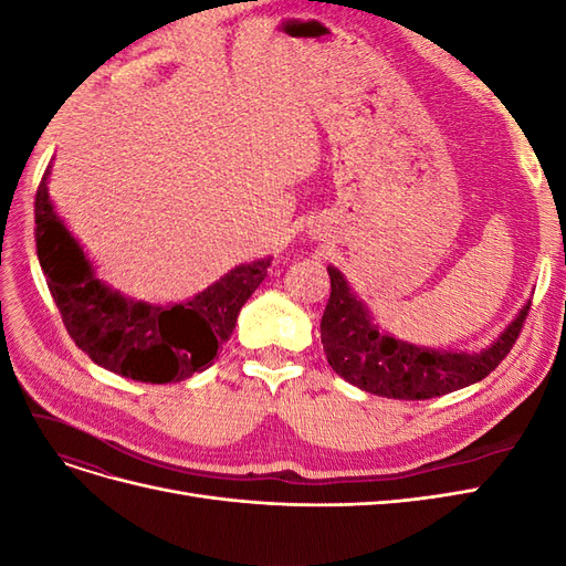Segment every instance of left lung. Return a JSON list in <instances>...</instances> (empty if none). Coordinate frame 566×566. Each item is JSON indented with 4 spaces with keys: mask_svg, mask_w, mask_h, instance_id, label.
<instances>
[{
    "mask_svg": "<svg viewBox=\"0 0 566 566\" xmlns=\"http://www.w3.org/2000/svg\"><path fill=\"white\" fill-rule=\"evenodd\" d=\"M331 300L321 318V342L331 368L354 387L387 399H434L484 380L515 345L531 302L482 352H447L410 345L382 333L342 271L328 266Z\"/></svg>",
    "mask_w": 566,
    "mask_h": 566,
    "instance_id": "obj_1",
    "label": "left lung"
}]
</instances>
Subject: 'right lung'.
Wrapping results in <instances>:
<instances>
[{
  "mask_svg": "<svg viewBox=\"0 0 566 566\" xmlns=\"http://www.w3.org/2000/svg\"><path fill=\"white\" fill-rule=\"evenodd\" d=\"M51 165L35 196L40 266L67 335L101 368L139 382H181L212 364L238 314L266 279L271 256L241 264L186 302L148 304L96 276L87 252L49 198Z\"/></svg>",
  "mask_w": 566,
  "mask_h": 566,
  "instance_id": "1",
  "label": "right lung"
}]
</instances>
